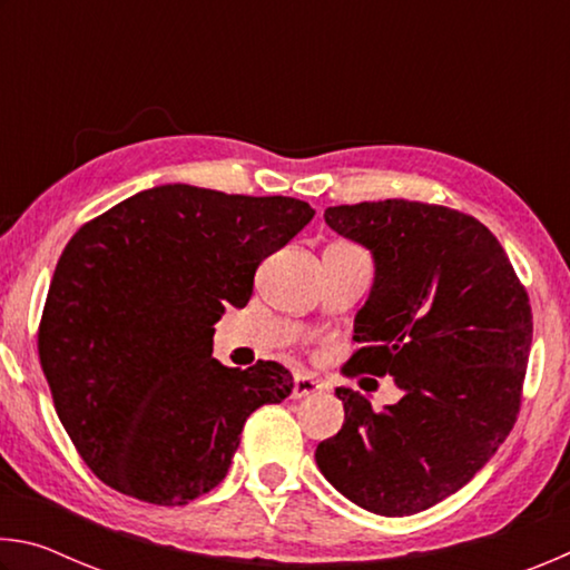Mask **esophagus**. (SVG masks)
I'll use <instances>...</instances> for the list:
<instances>
[{"label":"esophagus","mask_w":570,"mask_h":570,"mask_svg":"<svg viewBox=\"0 0 570 570\" xmlns=\"http://www.w3.org/2000/svg\"><path fill=\"white\" fill-rule=\"evenodd\" d=\"M322 392H324V382L320 377H314V374L302 372L294 377V392H292L294 400H304V397H312V394H322Z\"/></svg>","instance_id":"obj_1"}]
</instances>
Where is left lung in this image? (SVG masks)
<instances>
[{"mask_svg": "<svg viewBox=\"0 0 570 570\" xmlns=\"http://www.w3.org/2000/svg\"><path fill=\"white\" fill-rule=\"evenodd\" d=\"M324 220L374 256L344 374H390L404 394L374 412L336 390L344 424L316 465L370 513H420L468 485L513 430L533 342L528 292L498 238L460 210L387 198L332 206Z\"/></svg>", "mask_w": 570, "mask_h": 570, "instance_id": "obj_1", "label": "left lung"}]
</instances>
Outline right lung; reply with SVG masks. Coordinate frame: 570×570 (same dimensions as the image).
Returning <instances> with one entry per match:
<instances>
[{
    "label": "right lung",
    "mask_w": 570,
    "mask_h": 570,
    "mask_svg": "<svg viewBox=\"0 0 570 570\" xmlns=\"http://www.w3.org/2000/svg\"><path fill=\"white\" fill-rule=\"evenodd\" d=\"M312 218L296 198L173 183L70 238L37 350L57 417L105 485L188 505L226 478L248 414L292 394L278 362L214 360V324L248 304L258 264Z\"/></svg>",
    "instance_id": "obj_1"
}]
</instances>
